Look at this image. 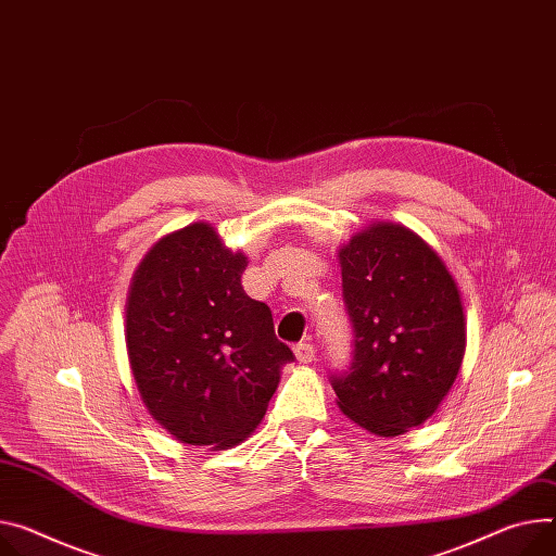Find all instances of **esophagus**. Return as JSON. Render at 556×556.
Here are the masks:
<instances>
[{
	"label": "esophagus",
	"instance_id": "obj_1",
	"mask_svg": "<svg viewBox=\"0 0 556 556\" xmlns=\"http://www.w3.org/2000/svg\"><path fill=\"white\" fill-rule=\"evenodd\" d=\"M293 354H295V358L301 361V363H312L314 356H316V348L312 343H298L293 348Z\"/></svg>",
	"mask_w": 556,
	"mask_h": 556
}]
</instances>
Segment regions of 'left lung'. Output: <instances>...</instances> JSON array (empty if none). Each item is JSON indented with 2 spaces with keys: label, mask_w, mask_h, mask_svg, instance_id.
<instances>
[{
  "label": "left lung",
  "mask_w": 556,
  "mask_h": 556,
  "mask_svg": "<svg viewBox=\"0 0 556 556\" xmlns=\"http://www.w3.org/2000/svg\"><path fill=\"white\" fill-rule=\"evenodd\" d=\"M354 325L336 405L369 434L392 439L430 418L465 356L458 285L441 255L399 223H371L338 249Z\"/></svg>",
  "instance_id": "8db88e82"
}]
</instances>
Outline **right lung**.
<instances>
[{
    "label": "right lung",
    "mask_w": 556,
    "mask_h": 556,
    "mask_svg": "<svg viewBox=\"0 0 556 556\" xmlns=\"http://www.w3.org/2000/svg\"><path fill=\"white\" fill-rule=\"evenodd\" d=\"M244 269L216 227L193 223L160 238L134 274L126 352L144 407L180 443H242L293 361L271 309L244 293Z\"/></svg>",
    "instance_id": "obj_1"
}]
</instances>
